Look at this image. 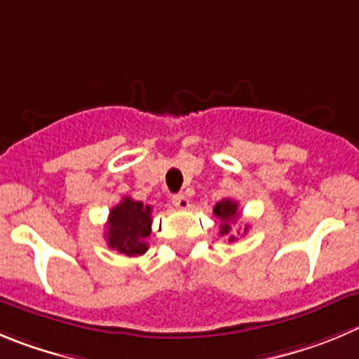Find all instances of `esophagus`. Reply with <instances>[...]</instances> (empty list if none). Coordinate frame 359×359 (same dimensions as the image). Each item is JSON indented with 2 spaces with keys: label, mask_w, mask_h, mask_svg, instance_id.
I'll use <instances>...</instances> for the list:
<instances>
[{
  "label": "esophagus",
  "mask_w": 359,
  "mask_h": 359,
  "mask_svg": "<svg viewBox=\"0 0 359 359\" xmlns=\"http://www.w3.org/2000/svg\"><path fill=\"white\" fill-rule=\"evenodd\" d=\"M172 203L177 207V209H187V207H189V200H187V196L182 195V193H179V195H173Z\"/></svg>",
  "instance_id": "obj_1"
}]
</instances>
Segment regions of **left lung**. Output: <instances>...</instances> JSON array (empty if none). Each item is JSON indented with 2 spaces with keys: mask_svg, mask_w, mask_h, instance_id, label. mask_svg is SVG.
Returning <instances> with one entry per match:
<instances>
[{
  "mask_svg": "<svg viewBox=\"0 0 359 359\" xmlns=\"http://www.w3.org/2000/svg\"><path fill=\"white\" fill-rule=\"evenodd\" d=\"M214 216L221 219V226H219L221 236L229 237V243H233V241L237 239L236 236H232L233 223H236L237 217H239V205H237V202H233V200L230 198H223L221 202L216 203V207H214ZM246 230H248V225L244 226V232H246Z\"/></svg>",
  "mask_w": 359,
  "mask_h": 359,
  "instance_id": "1",
  "label": "left lung"
}]
</instances>
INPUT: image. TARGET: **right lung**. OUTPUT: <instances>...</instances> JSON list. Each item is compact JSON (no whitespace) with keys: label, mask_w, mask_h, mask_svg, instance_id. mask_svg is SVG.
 Here are the masks:
<instances>
[{"label":"right lung","mask_w":359,"mask_h":359,"mask_svg":"<svg viewBox=\"0 0 359 359\" xmlns=\"http://www.w3.org/2000/svg\"><path fill=\"white\" fill-rule=\"evenodd\" d=\"M108 246L123 257H140L149 250L147 237L152 232V207L126 198L115 205L108 217Z\"/></svg>","instance_id":"1"}]
</instances>
